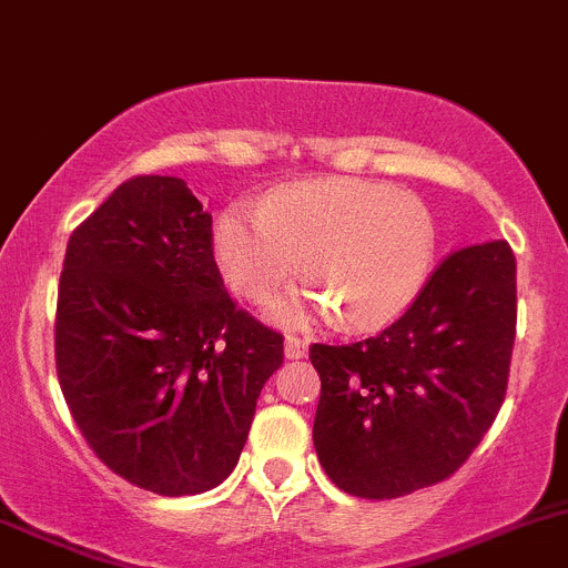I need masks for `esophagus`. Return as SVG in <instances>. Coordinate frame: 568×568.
<instances>
[{
	"instance_id": "34e87169",
	"label": "esophagus",
	"mask_w": 568,
	"mask_h": 568,
	"mask_svg": "<svg viewBox=\"0 0 568 568\" xmlns=\"http://www.w3.org/2000/svg\"><path fill=\"white\" fill-rule=\"evenodd\" d=\"M284 352H286V357L290 359H301V357H306V352H308V341L303 338V335H295V333H290L284 338Z\"/></svg>"
}]
</instances>
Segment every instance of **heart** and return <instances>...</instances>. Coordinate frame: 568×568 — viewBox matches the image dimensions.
I'll list each match as a JSON object with an SVG mask.
<instances>
[{
	"instance_id": "obj_1",
	"label": "heart",
	"mask_w": 568,
	"mask_h": 568,
	"mask_svg": "<svg viewBox=\"0 0 568 568\" xmlns=\"http://www.w3.org/2000/svg\"><path fill=\"white\" fill-rule=\"evenodd\" d=\"M438 230L425 200L395 184L316 179L273 192L265 205L235 203L219 216L213 252L227 282L246 297H265L306 271L316 278L303 297L276 303L282 320L308 311L349 327H382L417 301L430 276Z\"/></svg>"
}]
</instances>
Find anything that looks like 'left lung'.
<instances>
[{
    "label": "left lung",
    "instance_id": "1",
    "mask_svg": "<svg viewBox=\"0 0 568 568\" xmlns=\"http://www.w3.org/2000/svg\"><path fill=\"white\" fill-rule=\"evenodd\" d=\"M515 331V254L485 241L438 262L382 333L311 344L322 382L314 447L327 477L371 501L453 477L504 404Z\"/></svg>",
    "mask_w": 568,
    "mask_h": 568
}]
</instances>
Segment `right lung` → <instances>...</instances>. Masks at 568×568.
I'll list each match as a JSON object with an SVG mask.
<instances>
[{
  "label": "right lung",
  "instance_id": "obj_1",
  "mask_svg": "<svg viewBox=\"0 0 568 568\" xmlns=\"http://www.w3.org/2000/svg\"><path fill=\"white\" fill-rule=\"evenodd\" d=\"M53 344L89 447L160 496L233 474L284 363V335L224 292L211 216L170 175H132L72 230Z\"/></svg>",
  "mask_w": 568,
  "mask_h": 568
}]
</instances>
